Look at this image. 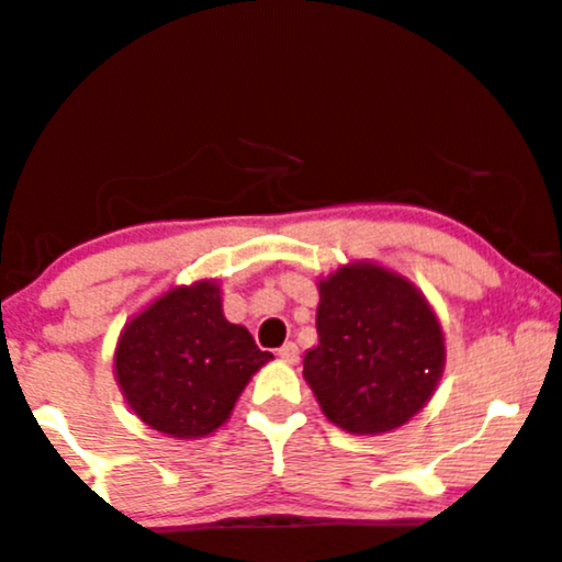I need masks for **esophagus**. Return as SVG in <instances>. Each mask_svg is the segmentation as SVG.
I'll return each instance as SVG.
<instances>
[{
  "label": "esophagus",
  "instance_id": "obj_1",
  "mask_svg": "<svg viewBox=\"0 0 562 562\" xmlns=\"http://www.w3.org/2000/svg\"><path fill=\"white\" fill-rule=\"evenodd\" d=\"M277 353H280V357L285 359V362H290V364L299 362V346H295L293 340H288L285 346H280V351H277Z\"/></svg>",
  "mask_w": 562,
  "mask_h": 562
}]
</instances>
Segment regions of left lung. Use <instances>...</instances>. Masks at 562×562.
<instances>
[{"mask_svg": "<svg viewBox=\"0 0 562 562\" xmlns=\"http://www.w3.org/2000/svg\"><path fill=\"white\" fill-rule=\"evenodd\" d=\"M319 344L303 378L348 434H385L423 409L443 370L434 308L404 277L351 263L319 282Z\"/></svg>", "mask_w": 562, "mask_h": 562, "instance_id": "8db88e82", "label": "left lung"}]
</instances>
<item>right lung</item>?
Returning <instances> with one entry per match:
<instances>
[{"label": "right lung", "mask_w": 562, "mask_h": 562, "mask_svg": "<svg viewBox=\"0 0 562 562\" xmlns=\"http://www.w3.org/2000/svg\"><path fill=\"white\" fill-rule=\"evenodd\" d=\"M272 353L224 319L214 282L173 288L134 317L115 348V378L139 420L173 438L209 436Z\"/></svg>", "instance_id": "obj_1"}]
</instances>
